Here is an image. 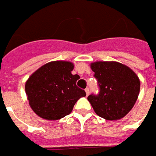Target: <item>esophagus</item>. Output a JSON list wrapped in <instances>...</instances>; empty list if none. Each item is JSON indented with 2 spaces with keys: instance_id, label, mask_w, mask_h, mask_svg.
<instances>
[{
  "instance_id": "esophagus-1",
  "label": "esophagus",
  "mask_w": 156,
  "mask_h": 156,
  "mask_svg": "<svg viewBox=\"0 0 156 156\" xmlns=\"http://www.w3.org/2000/svg\"><path fill=\"white\" fill-rule=\"evenodd\" d=\"M85 90H86L87 96H88V95H89V93H90V90H89V88L87 87V88H86V89H85Z\"/></svg>"
}]
</instances>
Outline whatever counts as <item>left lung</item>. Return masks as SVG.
Here are the masks:
<instances>
[{"mask_svg":"<svg viewBox=\"0 0 156 156\" xmlns=\"http://www.w3.org/2000/svg\"><path fill=\"white\" fill-rule=\"evenodd\" d=\"M99 91L88 96L95 112L107 120H117L128 114L140 93L139 77L128 66L118 62L90 65Z\"/></svg>","mask_w":156,"mask_h":156,"instance_id":"8db88e82","label":"left lung"}]
</instances>
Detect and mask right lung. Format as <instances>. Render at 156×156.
I'll use <instances>...</instances> for the list:
<instances>
[{"mask_svg": "<svg viewBox=\"0 0 156 156\" xmlns=\"http://www.w3.org/2000/svg\"><path fill=\"white\" fill-rule=\"evenodd\" d=\"M74 66L67 61L46 64L28 78L25 90L34 112L41 118L58 120L69 114L86 91L76 86L80 78L72 75Z\"/></svg>", "mask_w": 156, "mask_h": 156, "instance_id": "obj_1", "label": "right lung"}]
</instances>
